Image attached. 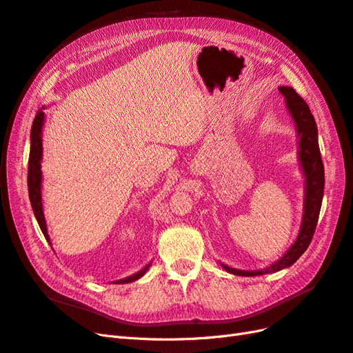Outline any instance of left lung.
Returning <instances> with one entry per match:
<instances>
[{"mask_svg":"<svg viewBox=\"0 0 353 353\" xmlns=\"http://www.w3.org/2000/svg\"><path fill=\"white\" fill-rule=\"evenodd\" d=\"M280 94L285 99L287 108L290 110L293 119L297 126L299 134V157L303 168L306 176V194H305V212L302 219V228L299 232V237L294 241L288 252L283 256L280 261H276L271 266L261 271H241L236 268L223 265L225 271L234 275L243 276H254L263 275L270 272H276L293 265L305 250L309 248L315 234V228L319 218V210H321V203L324 196V165L321 153L318 147V131L314 116L309 110L306 101L299 95L292 87H280Z\"/></svg>","mask_w":353,"mask_h":353,"instance_id":"obj_1","label":"left lung"}]
</instances>
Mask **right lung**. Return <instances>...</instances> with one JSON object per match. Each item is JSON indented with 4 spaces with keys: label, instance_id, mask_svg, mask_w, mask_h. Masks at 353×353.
Instances as JSON below:
<instances>
[{
    "label": "right lung",
    "instance_id": "obj_1",
    "mask_svg": "<svg viewBox=\"0 0 353 353\" xmlns=\"http://www.w3.org/2000/svg\"><path fill=\"white\" fill-rule=\"evenodd\" d=\"M42 123H44V112H38L34 123H32V131H30V153H29V166H28V191H29V200L32 209H34L35 218L39 223V228L44 234V237L47 240H50L48 232H47V225H46V219H44V212H42V201H41V179H42V174H41V157H42V138H41V132H42ZM148 270V265L145 268H143L141 271H138L137 274L128 276V279L119 280L116 283H131L140 279L145 274V271Z\"/></svg>",
    "mask_w": 353,
    "mask_h": 353
}]
</instances>
